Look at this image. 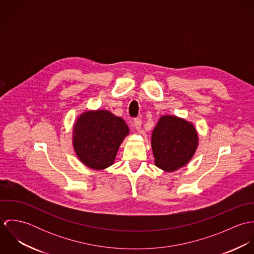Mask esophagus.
<instances>
[{
    "mask_svg": "<svg viewBox=\"0 0 254 254\" xmlns=\"http://www.w3.org/2000/svg\"><path fill=\"white\" fill-rule=\"evenodd\" d=\"M134 126L137 130H140L141 129V126H142V120L140 118H137L134 120Z\"/></svg>",
    "mask_w": 254,
    "mask_h": 254,
    "instance_id": "34e87169",
    "label": "esophagus"
}]
</instances>
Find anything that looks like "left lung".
Listing matches in <instances>:
<instances>
[{
  "mask_svg": "<svg viewBox=\"0 0 254 254\" xmlns=\"http://www.w3.org/2000/svg\"><path fill=\"white\" fill-rule=\"evenodd\" d=\"M197 145L198 136L193 124L177 116H161L151 135L154 163L167 172L185 166Z\"/></svg>",
  "mask_w": 254,
  "mask_h": 254,
  "instance_id": "obj_1",
  "label": "left lung"
}]
</instances>
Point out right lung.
Wrapping results in <instances>:
<instances>
[{
	"instance_id": "1",
	"label": "right lung",
	"mask_w": 254,
	"mask_h": 254,
	"mask_svg": "<svg viewBox=\"0 0 254 254\" xmlns=\"http://www.w3.org/2000/svg\"><path fill=\"white\" fill-rule=\"evenodd\" d=\"M129 134L125 121L110 111L83 112L73 126L72 143L79 160L95 170L113 164L118 148Z\"/></svg>"
}]
</instances>
